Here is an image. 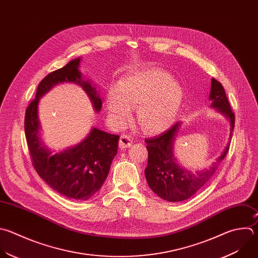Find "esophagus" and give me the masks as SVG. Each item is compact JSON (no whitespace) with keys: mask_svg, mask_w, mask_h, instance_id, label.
<instances>
[{"mask_svg":"<svg viewBox=\"0 0 258 258\" xmlns=\"http://www.w3.org/2000/svg\"><path fill=\"white\" fill-rule=\"evenodd\" d=\"M134 141H133V138L131 136H127V135H122L120 137V140H119V146L120 148L122 149H126V148H130L132 145H133Z\"/></svg>","mask_w":258,"mask_h":258,"instance_id":"34e87169","label":"esophagus"}]
</instances>
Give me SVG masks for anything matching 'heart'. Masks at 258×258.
Here are the masks:
<instances>
[{
    "mask_svg": "<svg viewBox=\"0 0 258 258\" xmlns=\"http://www.w3.org/2000/svg\"><path fill=\"white\" fill-rule=\"evenodd\" d=\"M184 102L182 86L162 69H146L124 76L119 85H111L107 106L111 117L120 125L131 118L137 106V119L151 134L167 131L177 120Z\"/></svg>",
    "mask_w": 258,
    "mask_h": 258,
    "instance_id": "b5f03b06",
    "label": "heart"
}]
</instances>
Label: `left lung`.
<instances>
[{
    "label": "left lung",
    "mask_w": 258,
    "mask_h": 258,
    "mask_svg": "<svg viewBox=\"0 0 258 258\" xmlns=\"http://www.w3.org/2000/svg\"><path fill=\"white\" fill-rule=\"evenodd\" d=\"M209 99L211 107L216 108L230 121V138L222 154L209 169L196 172L180 166L174 157V144L181 122H176L168 131L153 139H146L148 150V166L145 175L150 188L162 200L167 202H182L196 195L212 178L221 161L228 153L235 115L230 107L224 87L216 79H212Z\"/></svg>",
    "instance_id": "8db88e82"
}]
</instances>
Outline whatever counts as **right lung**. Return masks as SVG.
I'll return each mask as SVG.
<instances>
[{
	"label": "right lung",
	"instance_id": "1",
	"mask_svg": "<svg viewBox=\"0 0 258 258\" xmlns=\"http://www.w3.org/2000/svg\"><path fill=\"white\" fill-rule=\"evenodd\" d=\"M81 57L69 61L64 67L48 74L39 83L35 99L25 112V136L38 175L59 195L79 201L91 199L102 187L117 154L119 136L91 127L80 143L61 151L51 150L41 139L38 118L40 98L60 83L79 85L90 98L94 111L99 112L102 101L99 91L85 79L80 71Z\"/></svg>",
	"mask_w": 258,
	"mask_h": 258
}]
</instances>
